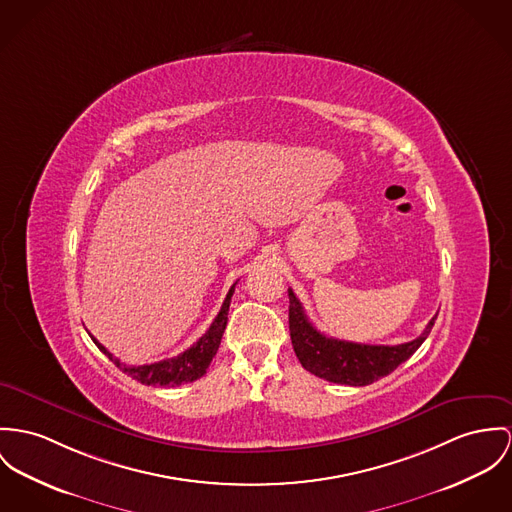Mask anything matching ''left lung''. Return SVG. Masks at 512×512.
Here are the masks:
<instances>
[{
	"instance_id": "left-lung-1",
	"label": "left lung",
	"mask_w": 512,
	"mask_h": 512,
	"mask_svg": "<svg viewBox=\"0 0 512 512\" xmlns=\"http://www.w3.org/2000/svg\"><path fill=\"white\" fill-rule=\"evenodd\" d=\"M288 298L290 339L300 364L317 378L345 386H368L392 374L401 362H405L425 343L438 315H434L425 331L409 343L362 345L323 335L321 331L315 329L314 323L306 315L302 302L296 298L292 288H288Z\"/></svg>"
}]
</instances>
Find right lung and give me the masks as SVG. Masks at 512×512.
<instances>
[{
  "instance_id": "1",
  "label": "right lung",
  "mask_w": 512,
  "mask_h": 512,
  "mask_svg": "<svg viewBox=\"0 0 512 512\" xmlns=\"http://www.w3.org/2000/svg\"><path fill=\"white\" fill-rule=\"evenodd\" d=\"M236 284L230 288V292H228L220 312L216 315V319L212 321V325L208 327V331L198 339L191 349L183 351L179 356L165 358V360H159V362H154V364H144V366H128V364L120 362L117 356L109 353L95 337H91V339L99 347V351L105 354V356H109V360L115 362L126 376L138 380L144 386L173 388V386L195 382V380L202 378L206 374V368L210 366L212 358L218 353V347H220L226 323H228L230 300H232V294L236 290Z\"/></svg>"
}]
</instances>
